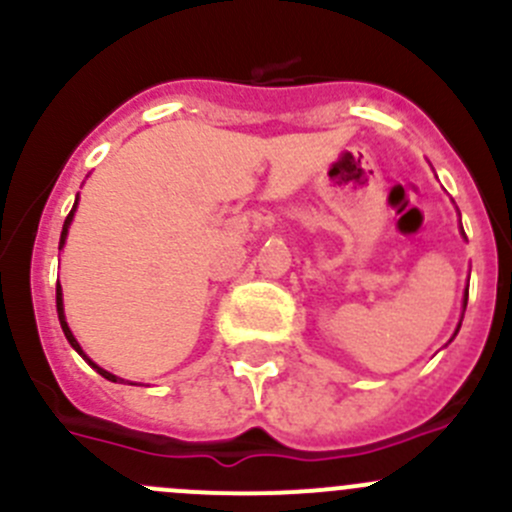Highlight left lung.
<instances>
[{"label":"left lung","instance_id":"8db88e82","mask_svg":"<svg viewBox=\"0 0 512 512\" xmlns=\"http://www.w3.org/2000/svg\"><path fill=\"white\" fill-rule=\"evenodd\" d=\"M461 232H463V227H461ZM463 237H466V232H463ZM466 304H468V287H466V292H463V312H466ZM458 329H461V322H458V327H456V332H453V337H456V334H458Z\"/></svg>","mask_w":512,"mask_h":512}]
</instances>
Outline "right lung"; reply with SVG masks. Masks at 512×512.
Segmentation results:
<instances>
[{"instance_id":"obj_1","label":"right lung","mask_w":512,"mask_h":512,"mask_svg":"<svg viewBox=\"0 0 512 512\" xmlns=\"http://www.w3.org/2000/svg\"><path fill=\"white\" fill-rule=\"evenodd\" d=\"M76 205H79V195H76V203H74V208H71V213H69V218L64 220V230H61V240H59V250L61 247L66 245V235H69V225H71V220H74V213H76ZM56 312H59V322H61V329H64V337L69 339V344L71 347L76 349V352H79L81 356H84L86 359V364L91 366V369H96L98 374L103 376V379H108V381H113V384H131V386H138V384H133V381H126V379H118L116 374H111V371H106V369H101V366L96 364V361H91L89 356H86V352L84 349H81V344L76 342V337L74 334H71V329H69V324H66V314H64V294H61V285H56Z\"/></svg>"}]
</instances>
